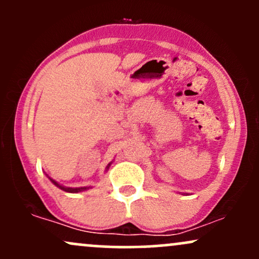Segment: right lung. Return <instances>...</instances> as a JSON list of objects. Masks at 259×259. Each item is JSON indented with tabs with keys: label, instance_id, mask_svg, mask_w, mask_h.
Instances as JSON below:
<instances>
[{
	"label": "right lung",
	"instance_id": "right-lung-1",
	"mask_svg": "<svg viewBox=\"0 0 259 259\" xmlns=\"http://www.w3.org/2000/svg\"><path fill=\"white\" fill-rule=\"evenodd\" d=\"M109 165H111V164H108V167H109ZM108 167H107V168H108ZM51 181H52L53 184H55L56 186H58L59 189L64 190V191H67V192H79V191H82V190H85V189H86V187H79V189H72V187H63V186L59 185V184L56 183L55 180H52V179H51Z\"/></svg>",
	"mask_w": 259,
	"mask_h": 259
}]
</instances>
